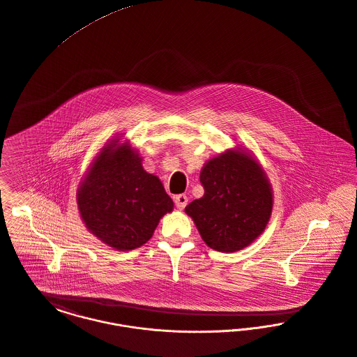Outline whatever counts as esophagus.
<instances>
[{"label": "esophagus", "instance_id": "34e87169", "mask_svg": "<svg viewBox=\"0 0 357 357\" xmlns=\"http://www.w3.org/2000/svg\"><path fill=\"white\" fill-rule=\"evenodd\" d=\"M175 206L178 208V209H185L186 208V205H188V202H189V198L185 195V194H179V195H176L175 197Z\"/></svg>", "mask_w": 357, "mask_h": 357}]
</instances>
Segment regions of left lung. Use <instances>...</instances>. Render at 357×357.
<instances>
[{"instance_id": "left-lung-1", "label": "left lung", "mask_w": 357, "mask_h": 357, "mask_svg": "<svg viewBox=\"0 0 357 357\" xmlns=\"http://www.w3.org/2000/svg\"><path fill=\"white\" fill-rule=\"evenodd\" d=\"M199 181L205 194L185 211L210 248L243 250L266 229L273 210V190L251 155L227 151L205 165Z\"/></svg>"}]
</instances>
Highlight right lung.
Here are the masks:
<instances>
[{"label": "right lung", "instance_id": "obj_1", "mask_svg": "<svg viewBox=\"0 0 357 357\" xmlns=\"http://www.w3.org/2000/svg\"><path fill=\"white\" fill-rule=\"evenodd\" d=\"M107 144L78 190V208L87 229L105 244L129 251L146 244L174 202L158 176L128 147Z\"/></svg>", "mask_w": 357, "mask_h": 357}]
</instances>
